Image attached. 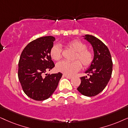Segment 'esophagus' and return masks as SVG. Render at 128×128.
<instances>
[{"label":"esophagus","instance_id":"1","mask_svg":"<svg viewBox=\"0 0 128 128\" xmlns=\"http://www.w3.org/2000/svg\"><path fill=\"white\" fill-rule=\"evenodd\" d=\"M64 76V77H66V78H69V79H71V78H72V76H69V75H67V74H64V75H63Z\"/></svg>","mask_w":128,"mask_h":128}]
</instances>
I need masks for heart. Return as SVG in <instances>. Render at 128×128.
I'll return each instance as SVG.
<instances>
[{"instance_id": "obj_1", "label": "heart", "mask_w": 128, "mask_h": 128, "mask_svg": "<svg viewBox=\"0 0 128 128\" xmlns=\"http://www.w3.org/2000/svg\"><path fill=\"white\" fill-rule=\"evenodd\" d=\"M66 45L76 51L74 59L78 60L62 61L58 62L56 66V68L58 72L67 75H72L81 69V62L85 68L92 65L94 60V54L91 50L87 48L86 44L79 40H72L68 41ZM50 56L55 61L60 60L62 58V50L60 45L59 44L53 45L50 50Z\"/></svg>"}]
</instances>
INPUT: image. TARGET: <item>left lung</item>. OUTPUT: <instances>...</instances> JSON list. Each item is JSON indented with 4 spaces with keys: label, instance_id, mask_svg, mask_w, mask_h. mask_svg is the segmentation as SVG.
<instances>
[{
    "label": "left lung",
    "instance_id": "1",
    "mask_svg": "<svg viewBox=\"0 0 128 128\" xmlns=\"http://www.w3.org/2000/svg\"><path fill=\"white\" fill-rule=\"evenodd\" d=\"M85 39L91 44L94 50V60L86 73L90 76L80 77L77 90L84 96L92 97L102 92L107 86L112 73L113 62L108 48L98 38L86 35Z\"/></svg>",
    "mask_w": 128,
    "mask_h": 128
}]
</instances>
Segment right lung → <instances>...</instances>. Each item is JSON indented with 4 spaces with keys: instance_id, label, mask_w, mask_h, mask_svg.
Here are the masks:
<instances>
[{
    "instance_id": "add662e5",
    "label": "right lung",
    "mask_w": 128,
    "mask_h": 128,
    "mask_svg": "<svg viewBox=\"0 0 128 128\" xmlns=\"http://www.w3.org/2000/svg\"><path fill=\"white\" fill-rule=\"evenodd\" d=\"M54 41L52 36L34 40L25 46L19 58L18 75L22 90L28 97L37 101L49 98L62 77L60 72L43 76L55 67L50 56Z\"/></svg>"
}]
</instances>
